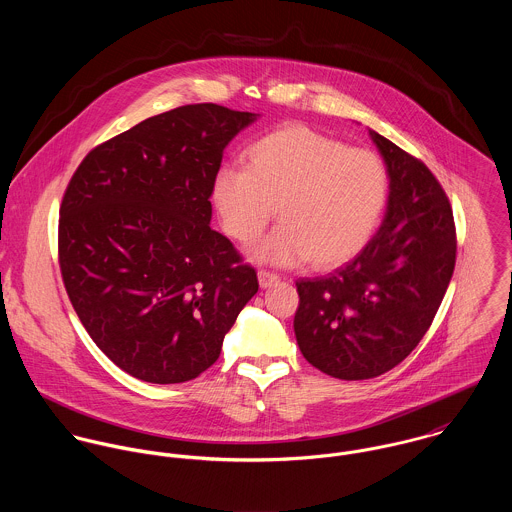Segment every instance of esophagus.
<instances>
[{
  "label": "esophagus",
  "instance_id": "34e87169",
  "mask_svg": "<svg viewBox=\"0 0 512 512\" xmlns=\"http://www.w3.org/2000/svg\"><path fill=\"white\" fill-rule=\"evenodd\" d=\"M258 282H260V288L266 290V288L278 284V282H280V276H278V274H272V272H268V270H260V272H258Z\"/></svg>",
  "mask_w": 512,
  "mask_h": 512
}]
</instances>
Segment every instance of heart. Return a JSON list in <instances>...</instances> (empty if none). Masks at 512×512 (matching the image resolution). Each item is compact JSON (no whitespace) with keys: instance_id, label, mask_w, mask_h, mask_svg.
Listing matches in <instances>:
<instances>
[{"instance_id":"b5f03b06","label":"heart","mask_w":512,"mask_h":512,"mask_svg":"<svg viewBox=\"0 0 512 512\" xmlns=\"http://www.w3.org/2000/svg\"><path fill=\"white\" fill-rule=\"evenodd\" d=\"M388 197V171L366 149L323 136L303 124L282 126L246 149V169L222 167L213 203L222 228L254 242L278 209L280 226L254 248V258L319 268L351 260L370 240Z\"/></svg>"}]
</instances>
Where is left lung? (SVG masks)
<instances>
[{"instance_id": "8db88e82", "label": "left lung", "mask_w": 512, "mask_h": 512, "mask_svg": "<svg viewBox=\"0 0 512 512\" xmlns=\"http://www.w3.org/2000/svg\"><path fill=\"white\" fill-rule=\"evenodd\" d=\"M390 193L365 248L327 278L297 280L293 331L305 361L341 380L400 365L430 329L455 268V224L434 173L368 130Z\"/></svg>"}]
</instances>
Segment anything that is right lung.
I'll return each mask as SVG.
<instances>
[{
  "label": "right lung",
  "mask_w": 512,
  "mask_h": 512,
  "mask_svg": "<svg viewBox=\"0 0 512 512\" xmlns=\"http://www.w3.org/2000/svg\"><path fill=\"white\" fill-rule=\"evenodd\" d=\"M258 114L189 104L94 147L61 205L59 264L98 349L153 384L197 378L258 292L211 228L224 147Z\"/></svg>",
  "instance_id": "obj_1"
}]
</instances>
